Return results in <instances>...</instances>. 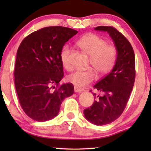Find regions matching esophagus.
<instances>
[{"label": "esophagus", "mask_w": 151, "mask_h": 151, "mask_svg": "<svg viewBox=\"0 0 151 151\" xmlns=\"http://www.w3.org/2000/svg\"><path fill=\"white\" fill-rule=\"evenodd\" d=\"M74 91H75L76 93H81L82 91H84V90L82 89V88H79L75 86V88H74Z\"/></svg>", "instance_id": "esophagus-1"}]
</instances>
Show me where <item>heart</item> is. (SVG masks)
<instances>
[{
	"mask_svg": "<svg viewBox=\"0 0 151 151\" xmlns=\"http://www.w3.org/2000/svg\"><path fill=\"white\" fill-rule=\"evenodd\" d=\"M106 41L96 34H87L78 41V45L86 54L90 55V65L99 75H104L112 69L117 59V49L113 45H106ZM71 48L66 45L61 49L60 60L67 69L71 68L69 57ZM96 78L92 69H78L67 76V81L78 88L89 84Z\"/></svg>",
	"mask_w": 151,
	"mask_h": 151,
	"instance_id": "obj_1",
	"label": "heart"
}]
</instances>
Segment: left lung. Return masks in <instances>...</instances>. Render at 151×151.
<instances>
[{
	"label": "left lung",
	"instance_id": "8db88e82",
	"mask_svg": "<svg viewBox=\"0 0 151 151\" xmlns=\"http://www.w3.org/2000/svg\"><path fill=\"white\" fill-rule=\"evenodd\" d=\"M95 30L108 33L117 49L113 69L93 86L100 95L93 94L96 100L92 106L84 110L88 121L102 126L113 122L124 110L135 82V60L131 43L116 29L99 26Z\"/></svg>",
	"mask_w": 151,
	"mask_h": 151
}]
</instances>
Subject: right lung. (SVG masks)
<instances>
[{
	"label": "right lung",
	"mask_w": 151,
	"mask_h": 151,
	"mask_svg": "<svg viewBox=\"0 0 151 151\" xmlns=\"http://www.w3.org/2000/svg\"><path fill=\"white\" fill-rule=\"evenodd\" d=\"M76 30L47 27L24 38L17 51L14 82L20 106L31 118L45 122L58 115L64 99L73 94L71 83L59 86L63 78L60 51ZM58 88H52L55 85Z\"/></svg>",
	"instance_id": "right-lung-1"
}]
</instances>
